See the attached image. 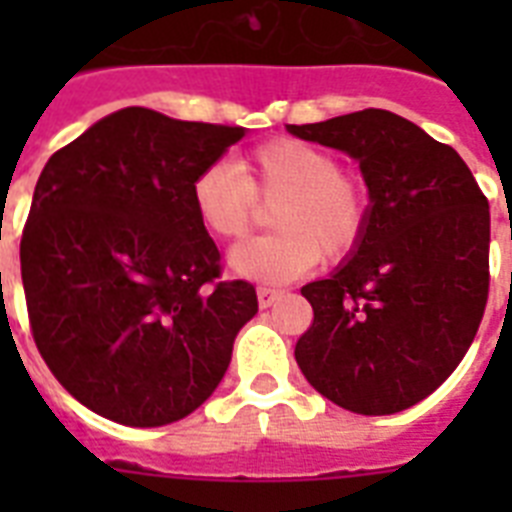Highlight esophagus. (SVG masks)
<instances>
[{
	"label": "esophagus",
	"mask_w": 512,
	"mask_h": 512,
	"mask_svg": "<svg viewBox=\"0 0 512 512\" xmlns=\"http://www.w3.org/2000/svg\"><path fill=\"white\" fill-rule=\"evenodd\" d=\"M284 295L281 289H273V287H257V303H260V308H271V305H276V300Z\"/></svg>",
	"instance_id": "esophagus-1"
}]
</instances>
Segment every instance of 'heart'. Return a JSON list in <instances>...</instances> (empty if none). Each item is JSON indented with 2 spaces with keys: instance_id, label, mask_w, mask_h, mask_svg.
<instances>
[{
  "instance_id": "b5f03b06",
  "label": "heart",
  "mask_w": 512,
  "mask_h": 512,
  "mask_svg": "<svg viewBox=\"0 0 512 512\" xmlns=\"http://www.w3.org/2000/svg\"><path fill=\"white\" fill-rule=\"evenodd\" d=\"M199 223L215 239H247L260 204L273 209L276 233L233 249L241 276L289 281L319 263H340L364 241L372 217V188L364 175L342 170L340 156L297 138L260 143L236 164L215 162L191 183Z\"/></svg>"
}]
</instances>
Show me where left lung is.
Segmentation results:
<instances>
[{"instance_id": "obj_1", "label": "left lung", "mask_w": 512, "mask_h": 512, "mask_svg": "<svg viewBox=\"0 0 512 512\" xmlns=\"http://www.w3.org/2000/svg\"><path fill=\"white\" fill-rule=\"evenodd\" d=\"M287 130L358 159L372 188L353 257L300 289L313 321L297 364L348 412L409 409L457 369L484 319L489 201L452 146L382 108Z\"/></svg>"}]
</instances>
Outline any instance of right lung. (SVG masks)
<instances>
[{
    "instance_id": "right-lung-1",
    "label": "right lung",
    "mask_w": 512,
    "mask_h": 512,
    "mask_svg": "<svg viewBox=\"0 0 512 512\" xmlns=\"http://www.w3.org/2000/svg\"><path fill=\"white\" fill-rule=\"evenodd\" d=\"M244 132L132 106L44 164L20 239L28 324L55 380L100 417H188L257 313L191 204L196 175Z\"/></svg>"
}]
</instances>
